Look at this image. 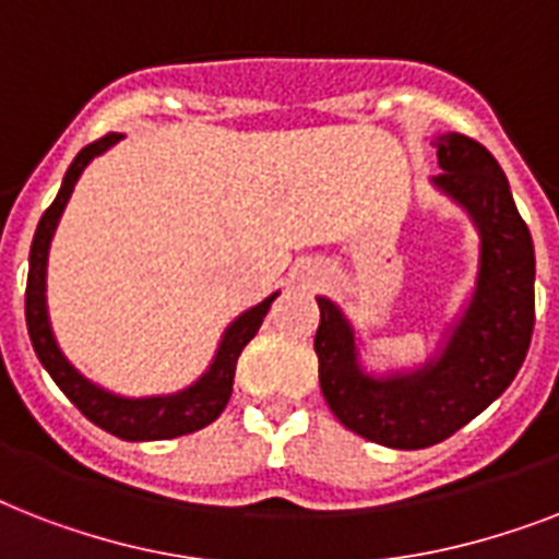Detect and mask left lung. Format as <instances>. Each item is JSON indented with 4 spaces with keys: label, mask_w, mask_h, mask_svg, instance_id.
Masks as SVG:
<instances>
[{
    "label": "left lung",
    "mask_w": 559,
    "mask_h": 559,
    "mask_svg": "<svg viewBox=\"0 0 559 559\" xmlns=\"http://www.w3.org/2000/svg\"><path fill=\"white\" fill-rule=\"evenodd\" d=\"M432 186L467 211L478 231L476 289L441 348L415 371L362 368L357 331L331 298H316L319 385L342 426L391 450L441 443L481 415L513 382L534 333V240L508 177L485 144L461 133L435 139Z\"/></svg>",
    "instance_id": "obj_1"
}]
</instances>
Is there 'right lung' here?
Listing matches in <instances>:
<instances>
[{
	"label": "right lung",
	"mask_w": 559,
	"mask_h": 559,
	"mask_svg": "<svg viewBox=\"0 0 559 559\" xmlns=\"http://www.w3.org/2000/svg\"><path fill=\"white\" fill-rule=\"evenodd\" d=\"M124 139L121 133H109L98 142L86 144L74 162L69 165L63 177V186L57 191L55 202L48 205L46 214L39 217V226L34 231V243H31L28 254V287H25V322H28V336L34 345V354L43 362L51 380L60 385L66 397L72 400L74 406L81 408L83 415L90 417L92 424L107 429L109 435H116L121 441H168V438H179V435H191L202 426H209L211 420H217L219 412L226 408L228 397H231V382H235V366L240 350L246 348V342L252 340L258 328H261L263 316L270 310V305L278 298V293H272L270 298H263L261 305L249 307L246 313H240L235 322L228 324L223 340L217 345V354L211 359L209 371L202 373L200 380L191 382L188 389L177 391V394H159V397H121L112 391L100 389L92 380H86L78 368L63 357V350L57 345L51 322H48L46 307V266H48V246L55 237V228L63 217V209L69 197L74 191V182L81 179L95 156L107 153L112 144Z\"/></svg>",
	"instance_id": "add662e5"
}]
</instances>
